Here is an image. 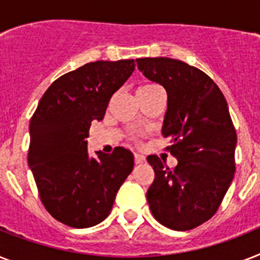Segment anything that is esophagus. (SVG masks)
Masks as SVG:
<instances>
[{
	"mask_svg": "<svg viewBox=\"0 0 260 260\" xmlns=\"http://www.w3.org/2000/svg\"><path fill=\"white\" fill-rule=\"evenodd\" d=\"M134 158H135V163H143L144 160H146V158L140 154H135Z\"/></svg>",
	"mask_w": 260,
	"mask_h": 260,
	"instance_id": "esophagus-1",
	"label": "esophagus"
}]
</instances>
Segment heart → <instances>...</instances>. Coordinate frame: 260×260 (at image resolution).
<instances>
[{
  "label": "heart",
  "instance_id": "b5f03b06",
  "mask_svg": "<svg viewBox=\"0 0 260 260\" xmlns=\"http://www.w3.org/2000/svg\"><path fill=\"white\" fill-rule=\"evenodd\" d=\"M156 86V85H154V83H146V85H143V86H140L138 89V93H142V91H146V90L151 89V87Z\"/></svg>",
  "mask_w": 260,
  "mask_h": 260
}]
</instances>
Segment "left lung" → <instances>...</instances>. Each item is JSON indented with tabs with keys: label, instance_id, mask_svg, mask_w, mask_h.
<instances>
[{
	"label": "left lung",
	"instance_id": "obj_1",
	"mask_svg": "<svg viewBox=\"0 0 260 260\" xmlns=\"http://www.w3.org/2000/svg\"><path fill=\"white\" fill-rule=\"evenodd\" d=\"M139 70L167 91L163 138L178 159L171 170L150 155L155 171L147 191L154 217L174 231H189L213 217L234 179L236 131L221 90L197 67L170 58L136 59Z\"/></svg>",
	"mask_w": 260,
	"mask_h": 260
}]
</instances>
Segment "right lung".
<instances>
[{"label": "right lung", "mask_w": 260, "mask_h": 260, "mask_svg": "<svg viewBox=\"0 0 260 260\" xmlns=\"http://www.w3.org/2000/svg\"><path fill=\"white\" fill-rule=\"evenodd\" d=\"M135 70L134 59L98 60L52 82L30 118L28 165L47 212L73 228L108 217L120 186L134 169L129 150L90 158L87 138L110 98Z\"/></svg>", "instance_id": "obj_1"}]
</instances>
